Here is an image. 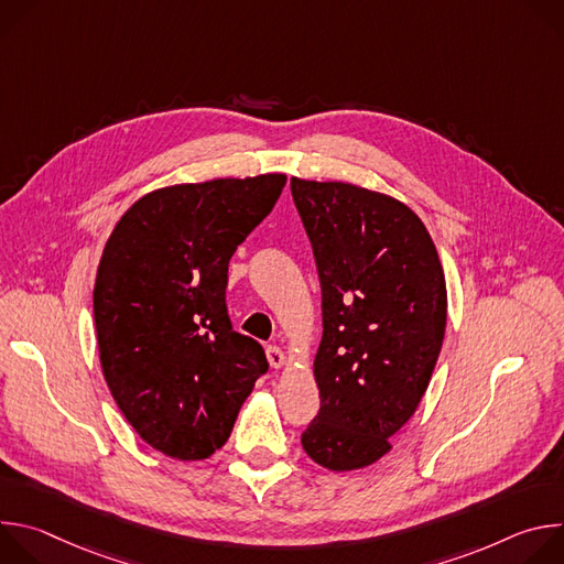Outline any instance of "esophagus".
<instances>
[{
  "mask_svg": "<svg viewBox=\"0 0 564 564\" xmlns=\"http://www.w3.org/2000/svg\"><path fill=\"white\" fill-rule=\"evenodd\" d=\"M265 352H268V361H270V366H272V368H276V370H279V368H283V366H285V355H283V350H281V348L270 346Z\"/></svg>",
  "mask_w": 564,
  "mask_h": 564,
  "instance_id": "34e87169",
  "label": "esophagus"
}]
</instances>
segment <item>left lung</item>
Masks as SVG:
<instances>
[{
  "label": "left lung",
  "instance_id": "left-lung-1",
  "mask_svg": "<svg viewBox=\"0 0 564 564\" xmlns=\"http://www.w3.org/2000/svg\"><path fill=\"white\" fill-rule=\"evenodd\" d=\"M321 281V397L301 437L328 470L381 459L417 411L446 333V279L422 218L401 200L341 181L292 176Z\"/></svg>",
  "mask_w": 564,
  "mask_h": 564
}]
</instances>
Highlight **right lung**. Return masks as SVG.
Returning <instances> with one entry per match:
<instances>
[{"label": "right lung", "instance_id": "1", "mask_svg": "<svg viewBox=\"0 0 564 564\" xmlns=\"http://www.w3.org/2000/svg\"><path fill=\"white\" fill-rule=\"evenodd\" d=\"M288 176L160 187L116 223L94 288L105 381L133 431L174 459L218 451L257 379L259 341L231 330L225 288L236 248Z\"/></svg>", "mask_w": 564, "mask_h": 564}]
</instances>
